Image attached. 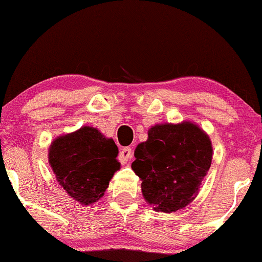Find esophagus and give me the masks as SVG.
Masks as SVG:
<instances>
[{
    "label": "esophagus",
    "instance_id": "esophagus-1",
    "mask_svg": "<svg viewBox=\"0 0 262 262\" xmlns=\"http://www.w3.org/2000/svg\"><path fill=\"white\" fill-rule=\"evenodd\" d=\"M132 157V150L131 148H128V147H126V148H122L120 150L119 153V161L122 163V164H126L128 161L131 159Z\"/></svg>",
    "mask_w": 262,
    "mask_h": 262
}]
</instances>
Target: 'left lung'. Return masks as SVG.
I'll return each instance as SVG.
<instances>
[{
	"instance_id": "obj_1",
	"label": "left lung",
	"mask_w": 262,
	"mask_h": 262,
	"mask_svg": "<svg viewBox=\"0 0 262 262\" xmlns=\"http://www.w3.org/2000/svg\"><path fill=\"white\" fill-rule=\"evenodd\" d=\"M212 142L196 122L157 124L135 149L131 168L142 183L144 201L153 211L171 213L199 195L212 163Z\"/></svg>"
}]
</instances>
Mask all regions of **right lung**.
<instances>
[{"mask_svg":"<svg viewBox=\"0 0 262 262\" xmlns=\"http://www.w3.org/2000/svg\"><path fill=\"white\" fill-rule=\"evenodd\" d=\"M119 149L98 128L82 126L61 135L49 147V164L71 199L83 206L99 201L119 170Z\"/></svg>","mask_w":262,"mask_h":262,"instance_id":"1","label":"right lung"}]
</instances>
